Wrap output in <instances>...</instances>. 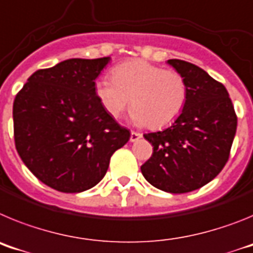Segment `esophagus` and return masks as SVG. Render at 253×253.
<instances>
[{"mask_svg": "<svg viewBox=\"0 0 253 253\" xmlns=\"http://www.w3.org/2000/svg\"><path fill=\"white\" fill-rule=\"evenodd\" d=\"M142 138V134L138 133V131H131L130 133V142H137Z\"/></svg>", "mask_w": 253, "mask_h": 253, "instance_id": "1", "label": "esophagus"}]
</instances>
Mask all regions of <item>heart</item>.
<instances>
[{"label":"heart","mask_w":253,"mask_h":253,"mask_svg":"<svg viewBox=\"0 0 253 253\" xmlns=\"http://www.w3.org/2000/svg\"><path fill=\"white\" fill-rule=\"evenodd\" d=\"M113 80L96 81V96L106 113L119 118L130 105L131 119L152 129L165 128L178 118L187 97V87L176 71L163 69L147 60L135 59L119 64Z\"/></svg>","instance_id":"obj_1"}]
</instances>
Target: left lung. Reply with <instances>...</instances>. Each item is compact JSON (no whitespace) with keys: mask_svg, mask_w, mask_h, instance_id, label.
<instances>
[{"mask_svg":"<svg viewBox=\"0 0 253 253\" xmlns=\"http://www.w3.org/2000/svg\"><path fill=\"white\" fill-rule=\"evenodd\" d=\"M167 63L185 80L186 104L171 126L144 134L153 153L140 169L154 187L184 194L207 185L225 166L237 115L227 88L204 69L180 59Z\"/></svg>","mask_w":253,"mask_h":253,"instance_id":"left-lung-1","label":"left lung"}]
</instances>
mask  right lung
<instances>
[{"label":"right lung","instance_id":"obj_1","mask_svg":"<svg viewBox=\"0 0 253 253\" xmlns=\"http://www.w3.org/2000/svg\"><path fill=\"white\" fill-rule=\"evenodd\" d=\"M110 57L72 58L28 78L13 101V137L22 162L43 184L82 193L104 178L130 138L106 113L95 80Z\"/></svg>","mask_w":253,"mask_h":253}]
</instances>
